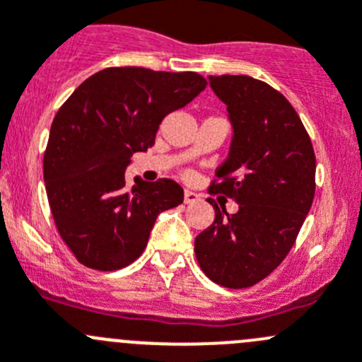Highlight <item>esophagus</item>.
Instances as JSON below:
<instances>
[{
  "label": "esophagus",
  "instance_id": "34e87169",
  "mask_svg": "<svg viewBox=\"0 0 362 362\" xmlns=\"http://www.w3.org/2000/svg\"><path fill=\"white\" fill-rule=\"evenodd\" d=\"M197 201H199V195L195 194V192H190V190L185 192V202H187V204H194V202Z\"/></svg>",
  "mask_w": 362,
  "mask_h": 362
}]
</instances>
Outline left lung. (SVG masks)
I'll use <instances>...</instances> for the list:
<instances>
[{
	"instance_id": "1",
	"label": "left lung",
	"mask_w": 362,
	"mask_h": 362,
	"mask_svg": "<svg viewBox=\"0 0 362 362\" xmlns=\"http://www.w3.org/2000/svg\"><path fill=\"white\" fill-rule=\"evenodd\" d=\"M227 106L229 154L211 190L235 199L229 215L216 202L215 220L195 238L202 272L226 288H249L281 264L297 240L315 197L316 160L300 117L281 92L250 76H208Z\"/></svg>"
}]
</instances>
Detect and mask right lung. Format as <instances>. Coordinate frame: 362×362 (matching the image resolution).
<instances>
[{
  "instance_id": "add662e5",
  "label": "right lung",
  "mask_w": 362,
  "mask_h": 362,
  "mask_svg": "<svg viewBox=\"0 0 362 362\" xmlns=\"http://www.w3.org/2000/svg\"><path fill=\"white\" fill-rule=\"evenodd\" d=\"M206 88L197 72L108 67L83 81L51 124L44 154L47 201L58 233L94 270L127 267L144 252L158 215L183 202L172 179L126 187L135 153L154 146L161 120Z\"/></svg>"
}]
</instances>
